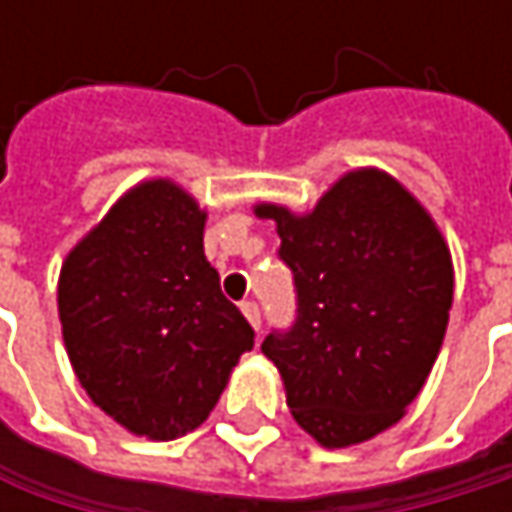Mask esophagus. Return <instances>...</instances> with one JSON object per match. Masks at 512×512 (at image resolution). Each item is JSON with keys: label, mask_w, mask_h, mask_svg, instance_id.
Listing matches in <instances>:
<instances>
[{"label": "esophagus", "mask_w": 512, "mask_h": 512, "mask_svg": "<svg viewBox=\"0 0 512 512\" xmlns=\"http://www.w3.org/2000/svg\"><path fill=\"white\" fill-rule=\"evenodd\" d=\"M240 308H243L246 320L252 323V329H255V332H260V308H257V302H243Z\"/></svg>", "instance_id": "esophagus-1"}]
</instances>
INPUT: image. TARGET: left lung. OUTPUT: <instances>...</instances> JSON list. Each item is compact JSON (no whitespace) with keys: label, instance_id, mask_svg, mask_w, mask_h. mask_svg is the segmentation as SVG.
Instances as JSON below:
<instances>
[{"label":"left lung","instance_id":"obj_1","mask_svg":"<svg viewBox=\"0 0 512 512\" xmlns=\"http://www.w3.org/2000/svg\"><path fill=\"white\" fill-rule=\"evenodd\" d=\"M296 281V323L260 344L293 421L323 448L394 427L421 394L454 302L451 249L388 171L356 168L308 213L257 204Z\"/></svg>","mask_w":512,"mask_h":512}]
</instances>
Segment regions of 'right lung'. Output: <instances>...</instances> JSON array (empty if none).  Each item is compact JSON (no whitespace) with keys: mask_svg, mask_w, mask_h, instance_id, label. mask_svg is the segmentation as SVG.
<instances>
[{"mask_svg":"<svg viewBox=\"0 0 512 512\" xmlns=\"http://www.w3.org/2000/svg\"><path fill=\"white\" fill-rule=\"evenodd\" d=\"M207 210L168 177L142 180L67 252L58 320L94 406L171 442L207 421L255 332L204 257Z\"/></svg>","mask_w":512,"mask_h":512,"instance_id":"obj_1","label":"right lung"}]
</instances>
